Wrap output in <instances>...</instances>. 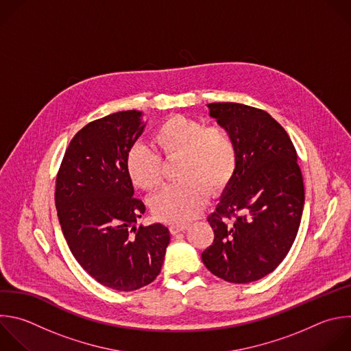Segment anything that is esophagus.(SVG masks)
Segmentation results:
<instances>
[{
	"instance_id": "esophagus-1",
	"label": "esophagus",
	"mask_w": 351,
	"mask_h": 351,
	"mask_svg": "<svg viewBox=\"0 0 351 351\" xmlns=\"http://www.w3.org/2000/svg\"><path fill=\"white\" fill-rule=\"evenodd\" d=\"M187 227H189V223H172L169 226V230H171L172 234H176V232L184 231Z\"/></svg>"
}]
</instances>
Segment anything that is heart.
<instances>
[{"label": "heart", "mask_w": 351, "mask_h": 351, "mask_svg": "<svg viewBox=\"0 0 351 351\" xmlns=\"http://www.w3.org/2000/svg\"><path fill=\"white\" fill-rule=\"evenodd\" d=\"M150 142L158 154L134 145L127 153L125 169L135 186L152 191L162 182L160 157L180 158V180L152 199L153 213L162 221L182 223L194 217L204 208L209 190L226 189L237 171V146L223 127H206L201 120L176 114L156 127Z\"/></svg>", "instance_id": "b5f03b06"}]
</instances>
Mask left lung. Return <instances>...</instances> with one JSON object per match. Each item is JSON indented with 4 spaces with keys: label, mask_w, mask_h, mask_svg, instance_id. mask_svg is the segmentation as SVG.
Returning <instances> with one entry per match:
<instances>
[{
    "label": "left lung",
    "mask_w": 351,
    "mask_h": 351,
    "mask_svg": "<svg viewBox=\"0 0 351 351\" xmlns=\"http://www.w3.org/2000/svg\"><path fill=\"white\" fill-rule=\"evenodd\" d=\"M208 107L234 139L239 165L208 216L215 239L201 258L216 277L248 284L288 255L304 205L303 176L291 138L269 112L241 103Z\"/></svg>",
    "instance_id": "left-lung-1"
}]
</instances>
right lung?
Wrapping results in <instances>:
<instances>
[{
	"mask_svg": "<svg viewBox=\"0 0 351 351\" xmlns=\"http://www.w3.org/2000/svg\"><path fill=\"white\" fill-rule=\"evenodd\" d=\"M141 111L95 120L71 139L56 176L55 204L63 236L81 267L115 291H135L161 271L169 230L134 226L145 213L125 157L143 132Z\"/></svg>",
	"mask_w": 351,
	"mask_h": 351,
	"instance_id": "add662e5",
	"label": "right lung"
}]
</instances>
